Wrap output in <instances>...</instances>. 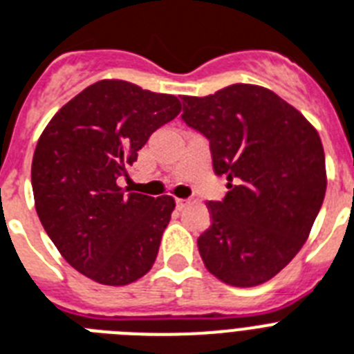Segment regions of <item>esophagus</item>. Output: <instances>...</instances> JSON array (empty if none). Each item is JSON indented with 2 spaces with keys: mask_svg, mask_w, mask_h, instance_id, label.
Segmentation results:
<instances>
[{
  "mask_svg": "<svg viewBox=\"0 0 354 354\" xmlns=\"http://www.w3.org/2000/svg\"><path fill=\"white\" fill-rule=\"evenodd\" d=\"M187 205V200H183V198H176V207L178 209H183Z\"/></svg>",
  "mask_w": 354,
  "mask_h": 354,
  "instance_id": "34e87169",
  "label": "esophagus"
}]
</instances>
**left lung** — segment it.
<instances>
[{"mask_svg": "<svg viewBox=\"0 0 354 354\" xmlns=\"http://www.w3.org/2000/svg\"><path fill=\"white\" fill-rule=\"evenodd\" d=\"M182 102L183 121L209 139L213 169L230 189L205 204L211 226L198 236L200 257L226 285H263L296 257L324 204L318 130L263 86L232 84Z\"/></svg>", "mask_w": 354, "mask_h": 354, "instance_id": "8db88e82", "label": "left lung"}]
</instances>
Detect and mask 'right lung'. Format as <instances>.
I'll return each mask as SVG.
<instances>
[{"label":"right lung","mask_w":354,"mask_h":354,"mask_svg":"<svg viewBox=\"0 0 354 354\" xmlns=\"http://www.w3.org/2000/svg\"><path fill=\"white\" fill-rule=\"evenodd\" d=\"M180 112L178 97L104 79L44 128L30 167L36 213L60 255L91 281L124 286L152 268L174 198L124 193L118 178Z\"/></svg>","instance_id":"right-lung-1"}]
</instances>
